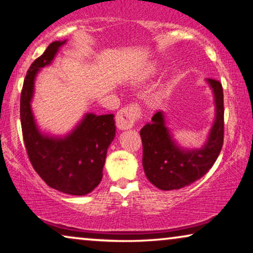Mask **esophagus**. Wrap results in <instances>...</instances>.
Listing matches in <instances>:
<instances>
[{"mask_svg": "<svg viewBox=\"0 0 253 253\" xmlns=\"http://www.w3.org/2000/svg\"><path fill=\"white\" fill-rule=\"evenodd\" d=\"M141 109L137 104H129L117 113L116 125L120 130L129 129L141 118Z\"/></svg>", "mask_w": 253, "mask_h": 253, "instance_id": "34e87169", "label": "esophagus"}]
</instances>
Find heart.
Returning <instances> with one entry per match:
<instances>
[{
  "instance_id": "obj_1",
  "label": "heart",
  "mask_w": 253,
  "mask_h": 253,
  "mask_svg": "<svg viewBox=\"0 0 253 253\" xmlns=\"http://www.w3.org/2000/svg\"><path fill=\"white\" fill-rule=\"evenodd\" d=\"M158 73V67L155 65V64H150V65L147 66V69L144 70L143 74H142V78L143 79H150V78H154L156 74Z\"/></svg>"
}]
</instances>
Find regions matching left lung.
I'll return each instance as SVG.
<instances>
[{
  "label": "left lung",
  "mask_w": 253,
  "mask_h": 253,
  "mask_svg": "<svg viewBox=\"0 0 253 253\" xmlns=\"http://www.w3.org/2000/svg\"><path fill=\"white\" fill-rule=\"evenodd\" d=\"M215 105L214 123L201 149L180 147L166 126L162 111L152 117L140 134L143 145L144 173L148 180L162 190L187 187L201 179L213 166L223 144V92L218 80L206 79Z\"/></svg>",
  "instance_id": "8db88e82"
}]
</instances>
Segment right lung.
I'll use <instances>...</instances> for the list:
<instances>
[{
  "label": "right lung",
  "mask_w": 253,
  "mask_h": 253,
  "mask_svg": "<svg viewBox=\"0 0 253 253\" xmlns=\"http://www.w3.org/2000/svg\"><path fill=\"white\" fill-rule=\"evenodd\" d=\"M65 43L52 42L27 71L20 95L21 129L28 158L41 179L60 193L84 196L102 180L106 151L116 136L115 116L88 112L69 134L52 136L38 127L31 105L38 73Z\"/></svg>",
  "instance_id": "1"
}]
</instances>
